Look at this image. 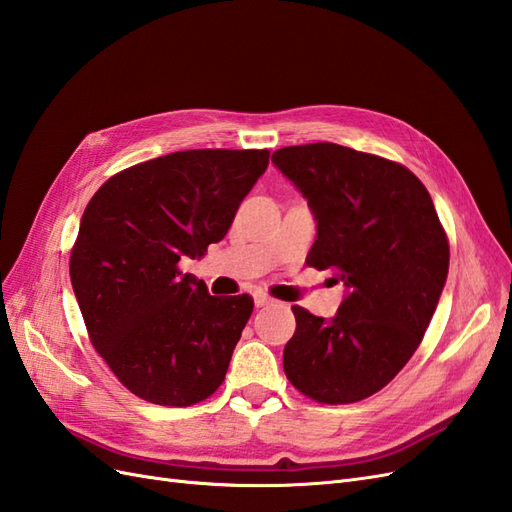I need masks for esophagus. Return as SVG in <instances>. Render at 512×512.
Returning a JSON list of instances; mask_svg holds the SVG:
<instances>
[{
  "label": "esophagus",
  "instance_id": "1",
  "mask_svg": "<svg viewBox=\"0 0 512 512\" xmlns=\"http://www.w3.org/2000/svg\"><path fill=\"white\" fill-rule=\"evenodd\" d=\"M273 299L269 297V294L265 292H254V305L256 307H262V305H269Z\"/></svg>",
  "mask_w": 512,
  "mask_h": 512
}]
</instances>
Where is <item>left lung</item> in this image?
Returning a JSON list of instances; mask_svg holds the SVG:
<instances>
[{"instance_id": "1", "label": "left lung", "mask_w": 512, "mask_h": 512, "mask_svg": "<svg viewBox=\"0 0 512 512\" xmlns=\"http://www.w3.org/2000/svg\"><path fill=\"white\" fill-rule=\"evenodd\" d=\"M271 162L316 220L307 267L346 288L333 318L294 305L284 371L320 404H354L404 367L448 275V241L425 185L406 166L335 143L284 147Z\"/></svg>"}]
</instances>
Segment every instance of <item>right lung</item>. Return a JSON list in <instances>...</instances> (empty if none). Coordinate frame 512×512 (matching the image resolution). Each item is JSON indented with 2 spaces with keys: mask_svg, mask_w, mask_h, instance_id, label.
<instances>
[{
  "mask_svg": "<svg viewBox=\"0 0 512 512\" xmlns=\"http://www.w3.org/2000/svg\"><path fill=\"white\" fill-rule=\"evenodd\" d=\"M267 149H190L136 164L89 200L70 280L91 344L149 404L185 408L224 382L254 301L211 297L179 262L228 232Z\"/></svg>",
  "mask_w": 512,
  "mask_h": 512,
  "instance_id": "right-lung-1",
  "label": "right lung"
}]
</instances>
